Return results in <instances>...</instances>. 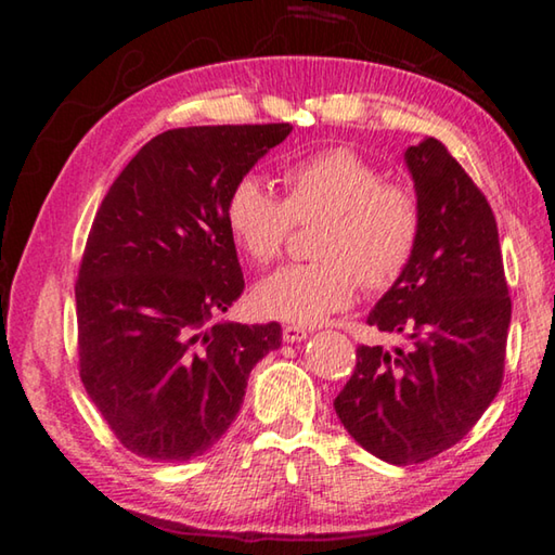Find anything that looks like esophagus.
Listing matches in <instances>:
<instances>
[{
	"label": "esophagus",
	"mask_w": 555,
	"mask_h": 555,
	"mask_svg": "<svg viewBox=\"0 0 555 555\" xmlns=\"http://www.w3.org/2000/svg\"><path fill=\"white\" fill-rule=\"evenodd\" d=\"M284 340L286 343H300V340H306L308 337V331L306 327H300V325H294V323H288V325H284Z\"/></svg>",
	"instance_id": "esophagus-1"
}]
</instances>
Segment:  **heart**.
Instances as JSON below:
<instances>
[{
    "label": "heart",
    "instance_id": "obj_1",
    "mask_svg": "<svg viewBox=\"0 0 555 555\" xmlns=\"http://www.w3.org/2000/svg\"><path fill=\"white\" fill-rule=\"evenodd\" d=\"M281 181L284 198L257 176H244L224 208L234 242L255 264L284 255L296 224L321 222L313 237L318 259L261 281V311L308 325L350 308L360 286L379 294L399 284L426 228L424 203L411 185L387 181L379 166L345 146L298 158Z\"/></svg>",
    "mask_w": 555,
    "mask_h": 555
}]
</instances>
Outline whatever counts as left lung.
Here are the masks:
<instances>
[{"mask_svg": "<svg viewBox=\"0 0 555 555\" xmlns=\"http://www.w3.org/2000/svg\"><path fill=\"white\" fill-rule=\"evenodd\" d=\"M406 164L424 203V240L367 318L403 345L357 347L352 377L333 401L347 434L391 465L424 463L469 434L502 387L512 321L485 193L434 137L411 146Z\"/></svg>", "mask_w": 555, "mask_h": 555, "instance_id": "obj_1", "label": "left lung"}]
</instances>
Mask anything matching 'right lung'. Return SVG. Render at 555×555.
I'll list each match as a JSON object with an SVG mask.
<instances>
[{
    "label": "right lung",
    "mask_w": 555,
    "mask_h": 555,
    "mask_svg": "<svg viewBox=\"0 0 555 555\" xmlns=\"http://www.w3.org/2000/svg\"><path fill=\"white\" fill-rule=\"evenodd\" d=\"M291 125L181 127L146 142L109 185L75 281L78 370L134 455L191 460L237 418L281 325L215 323L244 288L228 228L232 185Z\"/></svg>",
    "instance_id": "add662e5"
}]
</instances>
